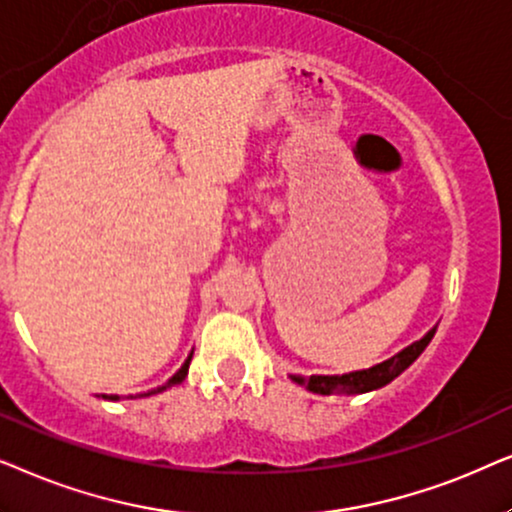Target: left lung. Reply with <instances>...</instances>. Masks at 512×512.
Masks as SVG:
<instances>
[{"instance_id": "left-lung-1", "label": "left lung", "mask_w": 512, "mask_h": 512, "mask_svg": "<svg viewBox=\"0 0 512 512\" xmlns=\"http://www.w3.org/2000/svg\"><path fill=\"white\" fill-rule=\"evenodd\" d=\"M435 335V327L426 332L424 337L412 342L410 346H405L403 351L395 353L393 358L384 360V363L367 367V370H356V372H346V374H311V377H302V374H290V379L299 386H306L313 393L320 395H330V393H346V395H356V393H367V391H377V388L386 386L388 381H393L398 374H403L407 367H410L414 360H417L431 339Z\"/></svg>"}]
</instances>
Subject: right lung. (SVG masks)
I'll return each mask as SVG.
<instances>
[{"label":"right lung","instance_id":"obj_1","mask_svg":"<svg viewBox=\"0 0 512 512\" xmlns=\"http://www.w3.org/2000/svg\"><path fill=\"white\" fill-rule=\"evenodd\" d=\"M192 356H194V351L189 353L187 360H185V363H182L180 370H177V372L173 374V377H170V379L166 381V384L156 386V388H152V391H147V393H138V395H135V398H147V395H156V393L166 391V388H170V386H175V384H182V381H185V377H187V372H189V363H192ZM100 398H105V400H119L121 395H114V393H112V395H107V393H100ZM131 398H133V395H131Z\"/></svg>","mask_w":512,"mask_h":512}]
</instances>
